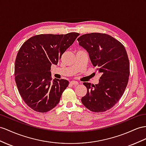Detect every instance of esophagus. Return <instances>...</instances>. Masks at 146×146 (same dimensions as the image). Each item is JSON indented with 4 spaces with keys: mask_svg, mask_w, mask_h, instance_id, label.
Returning <instances> with one entry per match:
<instances>
[{
    "mask_svg": "<svg viewBox=\"0 0 146 146\" xmlns=\"http://www.w3.org/2000/svg\"><path fill=\"white\" fill-rule=\"evenodd\" d=\"M70 84L75 86V85H78V84H79V83H78V81H70Z\"/></svg>",
    "mask_w": 146,
    "mask_h": 146,
    "instance_id": "34e87169",
    "label": "esophagus"
}]
</instances>
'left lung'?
<instances>
[{"label":"left lung","mask_w":146,"mask_h":146,"mask_svg":"<svg viewBox=\"0 0 146 146\" xmlns=\"http://www.w3.org/2000/svg\"><path fill=\"white\" fill-rule=\"evenodd\" d=\"M88 51L91 61L102 74L98 84L84 82L87 94L81 102L93 112L110 109L121 98L128 83L129 62L124 46L104 33L85 34L78 38Z\"/></svg>","instance_id":"8db88e82"}]
</instances>
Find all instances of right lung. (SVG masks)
<instances>
[{
	"instance_id": "obj_1",
	"label": "right lung",
	"mask_w": 146,
	"mask_h": 146,
	"mask_svg": "<svg viewBox=\"0 0 146 146\" xmlns=\"http://www.w3.org/2000/svg\"><path fill=\"white\" fill-rule=\"evenodd\" d=\"M80 35L41 34L23 44L15 63V80L18 92L27 105L37 112L50 111L58 104L68 81L52 80L50 67Z\"/></svg>"
}]
</instances>
